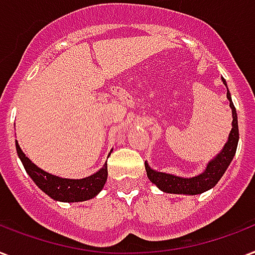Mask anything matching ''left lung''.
Returning a JSON list of instances; mask_svg holds the SVG:
<instances>
[{
  "instance_id": "8db88e82",
  "label": "left lung",
  "mask_w": 255,
  "mask_h": 255,
  "mask_svg": "<svg viewBox=\"0 0 255 255\" xmlns=\"http://www.w3.org/2000/svg\"><path fill=\"white\" fill-rule=\"evenodd\" d=\"M222 82H224V85L228 89V84H226V81L224 78H222ZM226 97H228L233 114L232 130L229 133L228 141L224 145L222 150H221L214 158L209 161L202 173H199L195 177L185 178V177H179V175L157 171L154 169H151L149 166V163L145 162L147 178L150 179V182L154 183L159 190L163 191V193H170V194H202L205 191L213 189L218 183V181L222 178V175L225 174V171L228 170L229 165H230V162L234 158V155H236L238 139H240V133H238V117H237L236 108H234V104H233L232 96H230L229 89L228 93H226Z\"/></svg>"
}]
</instances>
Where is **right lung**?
Masks as SVG:
<instances>
[{
  "instance_id": "add662e5",
  "label": "right lung",
  "mask_w": 255,
  "mask_h": 255,
  "mask_svg": "<svg viewBox=\"0 0 255 255\" xmlns=\"http://www.w3.org/2000/svg\"><path fill=\"white\" fill-rule=\"evenodd\" d=\"M15 149L25 170L34 183L50 198L60 202H84L94 198L105 185L108 179V163L94 174L81 179L62 178L42 170L27 158L15 139ZM110 155V154H109Z\"/></svg>"
}]
</instances>
